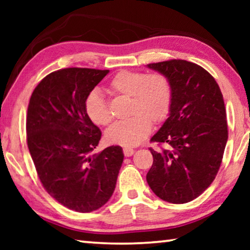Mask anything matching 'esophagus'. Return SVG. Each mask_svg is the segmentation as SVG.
Listing matches in <instances>:
<instances>
[{
  "label": "esophagus",
  "instance_id": "34e87169",
  "mask_svg": "<svg viewBox=\"0 0 250 250\" xmlns=\"http://www.w3.org/2000/svg\"><path fill=\"white\" fill-rule=\"evenodd\" d=\"M133 153H134L133 149H130V147H125V149H124L125 156H131Z\"/></svg>",
  "mask_w": 250,
  "mask_h": 250
}]
</instances>
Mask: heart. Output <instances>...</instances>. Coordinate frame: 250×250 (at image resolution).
I'll return each instance as SVG.
<instances>
[{"label": "heart", "instance_id": "obj_1", "mask_svg": "<svg viewBox=\"0 0 250 250\" xmlns=\"http://www.w3.org/2000/svg\"><path fill=\"white\" fill-rule=\"evenodd\" d=\"M109 90L117 96L130 99L125 121L116 122L105 132L110 145L125 147L138 146L147 137L150 126L167 119L172 103V86L168 78L161 73L146 75L140 71L122 70L109 83ZM87 116L96 125H107L111 113L107 101L99 91H91L84 100Z\"/></svg>", "mask_w": 250, "mask_h": 250}]
</instances>
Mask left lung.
<instances>
[{
	"label": "left lung",
	"instance_id": "left-lung-1",
	"mask_svg": "<svg viewBox=\"0 0 250 250\" xmlns=\"http://www.w3.org/2000/svg\"><path fill=\"white\" fill-rule=\"evenodd\" d=\"M166 75L172 86L170 113L152 142L155 151L146 182L161 200L183 204L195 200L214 181L228 139L222 91L208 71L194 62L172 59L146 65Z\"/></svg>",
	"mask_w": 250,
	"mask_h": 250
}]
</instances>
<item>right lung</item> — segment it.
I'll list each match as a JSON object with an SVG mask.
<instances>
[{"label":"right lung","mask_w":250,"mask_h":250,"mask_svg":"<svg viewBox=\"0 0 250 250\" xmlns=\"http://www.w3.org/2000/svg\"><path fill=\"white\" fill-rule=\"evenodd\" d=\"M109 70L65 68L46 76L29 99L27 146L50 196L69 209L90 213L115 191L124 162L119 146L91 155L101 138L84 100Z\"/></svg>","instance_id":"right-lung-1"}]
</instances>
